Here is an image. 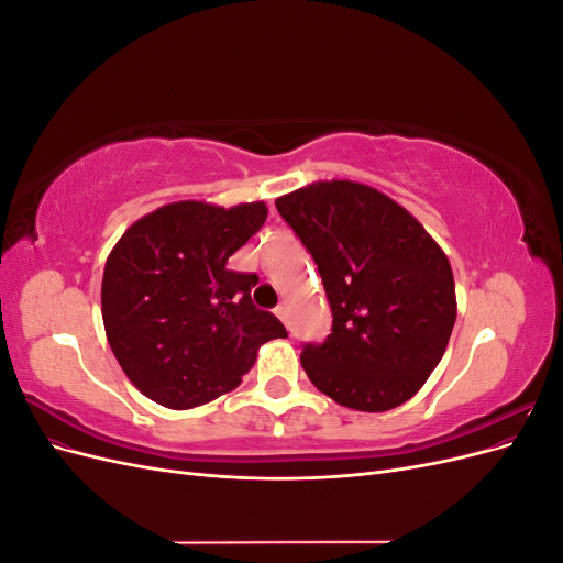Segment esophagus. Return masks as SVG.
Segmentation results:
<instances>
[{
	"mask_svg": "<svg viewBox=\"0 0 563 563\" xmlns=\"http://www.w3.org/2000/svg\"><path fill=\"white\" fill-rule=\"evenodd\" d=\"M275 314L286 323V319H288V308H286V302H279L277 308H275Z\"/></svg>",
	"mask_w": 563,
	"mask_h": 563,
	"instance_id": "1",
	"label": "esophagus"
}]
</instances>
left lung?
Returning <instances> with one entry per match:
<instances>
[{
  "instance_id": "left-lung-1",
  "label": "left lung",
  "mask_w": 563,
  "mask_h": 563,
  "mask_svg": "<svg viewBox=\"0 0 563 563\" xmlns=\"http://www.w3.org/2000/svg\"><path fill=\"white\" fill-rule=\"evenodd\" d=\"M277 211L312 253L333 327L300 364L335 404L380 413L430 378L455 323L446 253L395 199L352 180H319Z\"/></svg>"
}]
</instances>
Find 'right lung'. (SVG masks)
Segmentation results:
<instances>
[{
  "label": "right lung",
  "mask_w": 563,
  "mask_h": 563,
  "mask_svg": "<svg viewBox=\"0 0 563 563\" xmlns=\"http://www.w3.org/2000/svg\"><path fill=\"white\" fill-rule=\"evenodd\" d=\"M265 218V201H174L135 220L110 251L106 335L147 399L174 411L209 404L242 383L263 343L288 335L253 305L258 277L228 267Z\"/></svg>",
  "instance_id": "1"
}]
</instances>
